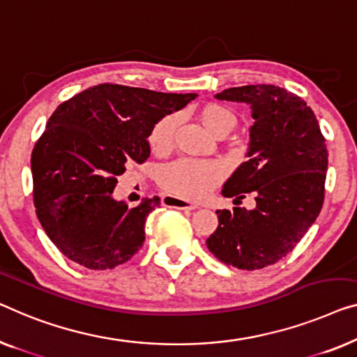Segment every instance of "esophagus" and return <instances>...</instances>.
<instances>
[{
    "instance_id": "esophagus-1",
    "label": "esophagus",
    "mask_w": 357,
    "mask_h": 357,
    "mask_svg": "<svg viewBox=\"0 0 357 357\" xmlns=\"http://www.w3.org/2000/svg\"><path fill=\"white\" fill-rule=\"evenodd\" d=\"M162 204L169 206V208H175V209H182V211H193L198 208L196 204H191L188 201H182L178 198H174V196H164L162 198Z\"/></svg>"
}]
</instances>
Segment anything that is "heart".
<instances>
[{
    "label": "heart",
    "instance_id": "1",
    "mask_svg": "<svg viewBox=\"0 0 357 357\" xmlns=\"http://www.w3.org/2000/svg\"><path fill=\"white\" fill-rule=\"evenodd\" d=\"M199 122L211 135L222 137L234 130L236 119L234 112L225 106L211 102L199 111ZM175 128H177L175 116H166L154 123L148 137L154 151L164 153L172 146ZM222 178H224V169L217 162L190 161V159L170 164L161 172L162 187L169 193L190 201L206 198L211 190L222 182Z\"/></svg>",
    "mask_w": 357,
    "mask_h": 357
}]
</instances>
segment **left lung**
<instances>
[{
	"label": "left lung",
	"mask_w": 357,
	"mask_h": 357,
	"mask_svg": "<svg viewBox=\"0 0 357 357\" xmlns=\"http://www.w3.org/2000/svg\"><path fill=\"white\" fill-rule=\"evenodd\" d=\"M215 98L251 107L246 162L227 178L222 195L241 203L245 193H252L256 208L215 211L219 225L206 245L224 264L256 271L291 252L316 222L324 204L327 146L311 107L285 89L234 86Z\"/></svg>",
	"instance_id": "left-lung-1"
}]
</instances>
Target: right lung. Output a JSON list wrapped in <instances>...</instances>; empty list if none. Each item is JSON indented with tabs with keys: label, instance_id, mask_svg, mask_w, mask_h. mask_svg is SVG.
<instances>
[{
	"label": "right lung",
	"instance_id": "right-lung-1",
	"mask_svg": "<svg viewBox=\"0 0 357 357\" xmlns=\"http://www.w3.org/2000/svg\"><path fill=\"white\" fill-rule=\"evenodd\" d=\"M196 96L101 84L58 106L30 166L37 217L66 257L107 271L138 252L146 217L161 199L143 198L130 209L112 196L117 177L149 158L154 123Z\"/></svg>",
	"mask_w": 357,
	"mask_h": 357
}]
</instances>
